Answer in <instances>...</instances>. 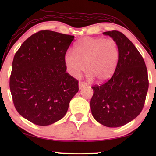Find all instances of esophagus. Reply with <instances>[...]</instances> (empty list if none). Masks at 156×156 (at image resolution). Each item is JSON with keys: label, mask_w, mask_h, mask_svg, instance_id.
<instances>
[{"label": "esophagus", "mask_w": 156, "mask_h": 156, "mask_svg": "<svg viewBox=\"0 0 156 156\" xmlns=\"http://www.w3.org/2000/svg\"><path fill=\"white\" fill-rule=\"evenodd\" d=\"M86 86H87V84L84 83V82H79V84H78L79 90H82V89L84 88Z\"/></svg>", "instance_id": "obj_1"}]
</instances>
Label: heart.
Instances as JSON below:
<instances>
[{
    "instance_id": "heart-1",
    "label": "heart",
    "mask_w": 156,
    "mask_h": 156,
    "mask_svg": "<svg viewBox=\"0 0 156 156\" xmlns=\"http://www.w3.org/2000/svg\"><path fill=\"white\" fill-rule=\"evenodd\" d=\"M74 53L68 51L64 56L67 72L72 77L78 78L84 71L88 78H97L98 82L108 80L117 68L119 49L112 39L87 37L81 39L74 46Z\"/></svg>"
}]
</instances>
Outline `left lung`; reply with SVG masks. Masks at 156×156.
Wrapping results in <instances>:
<instances>
[{
  "label": "left lung",
  "mask_w": 156,
  "mask_h": 156,
  "mask_svg": "<svg viewBox=\"0 0 156 156\" xmlns=\"http://www.w3.org/2000/svg\"><path fill=\"white\" fill-rule=\"evenodd\" d=\"M103 34L117 41L119 58L110 80L92 87L90 108L99 123L119 127L133 120L143 109L149 87L147 70L140 53L123 34L112 31Z\"/></svg>",
  "instance_id": "1"
}]
</instances>
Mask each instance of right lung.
I'll return each instance as SVG.
<instances>
[{"label": "right lung", "mask_w": 156, "mask_h": 156, "mask_svg": "<svg viewBox=\"0 0 156 156\" xmlns=\"http://www.w3.org/2000/svg\"><path fill=\"white\" fill-rule=\"evenodd\" d=\"M74 36L44 30L23 42L12 61L10 90L15 108L35 125L64 117L78 81L66 72L64 56Z\"/></svg>", "instance_id": "1"}]
</instances>
